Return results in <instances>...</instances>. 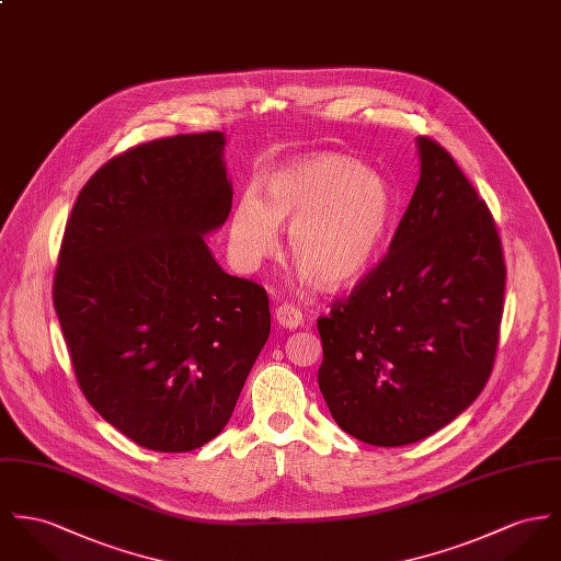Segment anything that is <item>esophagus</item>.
<instances>
[{"label":"esophagus","instance_id":"1","mask_svg":"<svg viewBox=\"0 0 561 561\" xmlns=\"http://www.w3.org/2000/svg\"><path fill=\"white\" fill-rule=\"evenodd\" d=\"M275 320H277L284 329H299L302 324V311L301 309H297L295 305L284 302V305H279V307L275 309Z\"/></svg>","mask_w":561,"mask_h":561}]
</instances>
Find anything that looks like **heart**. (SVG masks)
I'll return each instance as SVG.
<instances>
[{"mask_svg": "<svg viewBox=\"0 0 561 561\" xmlns=\"http://www.w3.org/2000/svg\"><path fill=\"white\" fill-rule=\"evenodd\" d=\"M394 209L387 179L358 160L313 151L264 176V201L245 192L230 216V250L243 268L277 252V224H290L288 248L302 282L354 284L376 259Z\"/></svg>", "mask_w": 561, "mask_h": 561, "instance_id": "heart-1", "label": "heart"}]
</instances>
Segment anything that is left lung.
<instances>
[{
  "mask_svg": "<svg viewBox=\"0 0 561 561\" xmlns=\"http://www.w3.org/2000/svg\"><path fill=\"white\" fill-rule=\"evenodd\" d=\"M421 179L388 254L318 318V385L335 423L371 446L439 432L486 385L506 264L493 216L453 156L416 138Z\"/></svg>",
  "mask_w": 561,
  "mask_h": 561,
  "instance_id": "obj_1",
  "label": "left lung"
}]
</instances>
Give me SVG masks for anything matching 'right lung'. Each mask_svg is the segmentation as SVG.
Returning <instances> with one entry per match:
<instances>
[{
	"instance_id": "1",
	"label": "right lung",
	"mask_w": 561,
	"mask_h": 561,
	"mask_svg": "<svg viewBox=\"0 0 561 561\" xmlns=\"http://www.w3.org/2000/svg\"><path fill=\"white\" fill-rule=\"evenodd\" d=\"M221 131L128 149L81 190L53 305L93 410L138 446L187 453L226 427L271 333L266 290L205 237L232 207Z\"/></svg>"
}]
</instances>
